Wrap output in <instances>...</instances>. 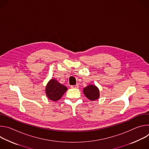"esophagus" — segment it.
Segmentation results:
<instances>
[{
	"label": "esophagus",
	"instance_id": "1",
	"mask_svg": "<svg viewBox=\"0 0 149 149\" xmlns=\"http://www.w3.org/2000/svg\"><path fill=\"white\" fill-rule=\"evenodd\" d=\"M79 87V86L78 84H77V85H75V86H71V88H78Z\"/></svg>",
	"mask_w": 149,
	"mask_h": 149
}]
</instances>
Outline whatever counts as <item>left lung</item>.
Wrapping results in <instances>:
<instances>
[{"instance_id": "left-lung-1", "label": "left lung", "mask_w": 149, "mask_h": 149, "mask_svg": "<svg viewBox=\"0 0 149 149\" xmlns=\"http://www.w3.org/2000/svg\"><path fill=\"white\" fill-rule=\"evenodd\" d=\"M84 94L90 100L94 101L100 97V90L94 85H88L83 89Z\"/></svg>"}]
</instances>
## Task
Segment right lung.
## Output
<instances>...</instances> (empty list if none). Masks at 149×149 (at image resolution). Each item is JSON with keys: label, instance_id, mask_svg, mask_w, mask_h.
Returning a JSON list of instances; mask_svg holds the SVG:
<instances>
[{"label": "right lung", "instance_id": "1", "mask_svg": "<svg viewBox=\"0 0 149 149\" xmlns=\"http://www.w3.org/2000/svg\"><path fill=\"white\" fill-rule=\"evenodd\" d=\"M67 87L60 84L55 78L51 79L47 83L45 93L47 97L53 101H58L67 91Z\"/></svg>", "mask_w": 149, "mask_h": 149}]
</instances>
